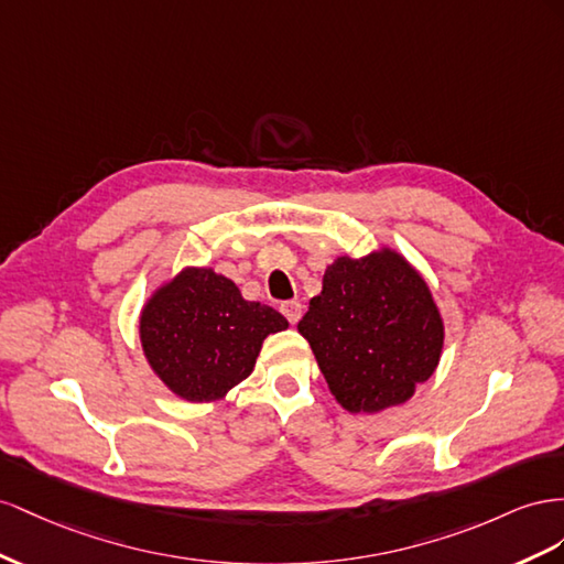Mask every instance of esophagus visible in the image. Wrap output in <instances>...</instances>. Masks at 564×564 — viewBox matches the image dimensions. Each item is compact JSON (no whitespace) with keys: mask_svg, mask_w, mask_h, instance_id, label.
Instances as JSON below:
<instances>
[{"mask_svg":"<svg viewBox=\"0 0 564 564\" xmlns=\"http://www.w3.org/2000/svg\"><path fill=\"white\" fill-rule=\"evenodd\" d=\"M281 314L291 321V324H297V321L302 318V304L297 300H291V302H281Z\"/></svg>","mask_w":564,"mask_h":564,"instance_id":"1","label":"esophagus"}]
</instances>
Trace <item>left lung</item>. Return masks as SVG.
I'll return each instance as SVG.
<instances>
[{
    "mask_svg": "<svg viewBox=\"0 0 564 564\" xmlns=\"http://www.w3.org/2000/svg\"><path fill=\"white\" fill-rule=\"evenodd\" d=\"M297 330L349 413L406 404L444 349V318L427 281L390 246L328 264Z\"/></svg>",
    "mask_w": 564,
    "mask_h": 564,
    "instance_id": "8db88e82",
    "label": "left lung"
}]
</instances>
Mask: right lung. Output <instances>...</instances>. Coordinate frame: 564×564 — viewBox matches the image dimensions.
I'll return each mask as SVG.
<instances>
[{
    "label": "right lung",
    "instance_id": "right-lung-1",
    "mask_svg": "<svg viewBox=\"0 0 564 564\" xmlns=\"http://www.w3.org/2000/svg\"><path fill=\"white\" fill-rule=\"evenodd\" d=\"M288 318L240 295L213 267H184L160 283L139 314V340L151 371L191 404L219 401L252 371L269 335Z\"/></svg>",
    "mask_w": 564,
    "mask_h": 564
}]
</instances>
